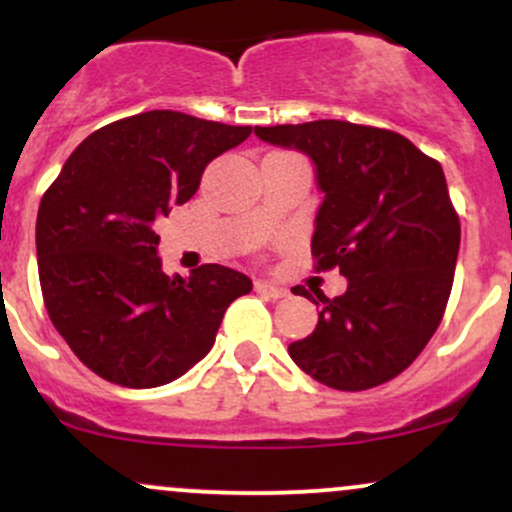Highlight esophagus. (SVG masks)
<instances>
[{
  "label": "esophagus",
  "mask_w": 512,
  "mask_h": 512,
  "mask_svg": "<svg viewBox=\"0 0 512 512\" xmlns=\"http://www.w3.org/2000/svg\"><path fill=\"white\" fill-rule=\"evenodd\" d=\"M257 293H262V296L267 298H286L289 296V289L281 284H274V281H257L255 284Z\"/></svg>",
  "instance_id": "esophagus-1"
}]
</instances>
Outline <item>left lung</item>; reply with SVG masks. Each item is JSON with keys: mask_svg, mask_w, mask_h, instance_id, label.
I'll use <instances>...</instances> for the list:
<instances>
[{"mask_svg": "<svg viewBox=\"0 0 512 512\" xmlns=\"http://www.w3.org/2000/svg\"><path fill=\"white\" fill-rule=\"evenodd\" d=\"M262 142L313 161L322 204L315 216L317 269L339 267L349 286L320 305L313 334L289 344L296 366L317 383L358 392L411 366L448 305L460 219L438 161L402 134L317 120L255 127Z\"/></svg>", "mask_w": 512, "mask_h": 512, "instance_id": "left-lung-1", "label": "left lung"}]
</instances>
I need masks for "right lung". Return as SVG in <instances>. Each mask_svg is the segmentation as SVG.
I'll return each mask as SVG.
<instances>
[{
    "instance_id": "add662e5",
    "label": "right lung",
    "mask_w": 512,
    "mask_h": 512,
    "mask_svg": "<svg viewBox=\"0 0 512 512\" xmlns=\"http://www.w3.org/2000/svg\"><path fill=\"white\" fill-rule=\"evenodd\" d=\"M250 132L175 110L125 117L88 134L43 195L35 248L45 308L96 375L137 390L173 383L209 354L228 305L252 291L221 264L168 276L154 231Z\"/></svg>"
}]
</instances>
